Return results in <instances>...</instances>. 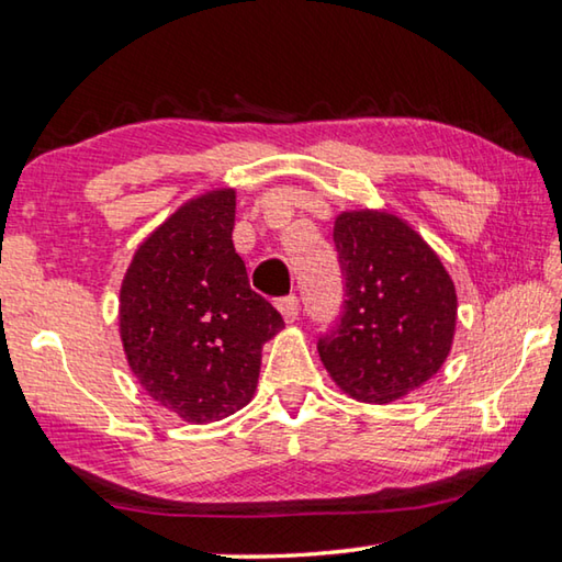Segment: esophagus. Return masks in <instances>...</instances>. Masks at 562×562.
I'll return each mask as SVG.
<instances>
[{"mask_svg":"<svg viewBox=\"0 0 562 562\" xmlns=\"http://www.w3.org/2000/svg\"><path fill=\"white\" fill-rule=\"evenodd\" d=\"M278 310H280V315L284 317V322H297V315H300V302H297V297H294V294H290V297H282V300H278Z\"/></svg>","mask_w":562,"mask_h":562,"instance_id":"obj_1","label":"esophagus"}]
</instances>
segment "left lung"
Masks as SVG:
<instances>
[{
	"label": "left lung",
	"instance_id": "left-lung-1",
	"mask_svg": "<svg viewBox=\"0 0 562 562\" xmlns=\"http://www.w3.org/2000/svg\"><path fill=\"white\" fill-rule=\"evenodd\" d=\"M345 310L317 341L322 364L357 402L389 404L439 372L456 331V288L429 243L386 211L335 221Z\"/></svg>",
	"mask_w": 562,
	"mask_h": 562
}]
</instances>
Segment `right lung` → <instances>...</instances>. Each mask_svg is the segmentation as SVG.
Instances as JSON below:
<instances>
[{"mask_svg":"<svg viewBox=\"0 0 562 562\" xmlns=\"http://www.w3.org/2000/svg\"><path fill=\"white\" fill-rule=\"evenodd\" d=\"M235 190L190 198L133 252L119 297L128 367L188 424L240 412L258 389L262 345L284 327L250 290L233 245Z\"/></svg>","mask_w":562,"mask_h":562,"instance_id":"add662e5","label":"right lung"}]
</instances>
